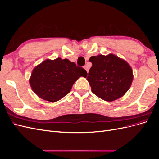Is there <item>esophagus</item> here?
<instances>
[{
	"mask_svg": "<svg viewBox=\"0 0 159 159\" xmlns=\"http://www.w3.org/2000/svg\"><path fill=\"white\" fill-rule=\"evenodd\" d=\"M84 69H85L86 71H87V72H88V71H89V68H88V67L87 66H84Z\"/></svg>",
	"mask_w": 159,
	"mask_h": 159,
	"instance_id": "obj_1",
	"label": "esophagus"
}]
</instances>
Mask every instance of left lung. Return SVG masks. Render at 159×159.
<instances>
[{
    "label": "left lung",
    "instance_id": "8db88e82",
    "mask_svg": "<svg viewBox=\"0 0 159 159\" xmlns=\"http://www.w3.org/2000/svg\"><path fill=\"white\" fill-rule=\"evenodd\" d=\"M92 66L87 80L91 91L107 102H113L125 93L133 79L131 66L113 54L91 56Z\"/></svg>",
    "mask_w": 159,
    "mask_h": 159
}]
</instances>
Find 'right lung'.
<instances>
[{
    "mask_svg": "<svg viewBox=\"0 0 159 159\" xmlns=\"http://www.w3.org/2000/svg\"><path fill=\"white\" fill-rule=\"evenodd\" d=\"M88 75L83 68L68 59H47L32 70L29 82L38 97L55 102L70 93L80 77Z\"/></svg>",
    "mask_w": 159,
    "mask_h": 159,
    "instance_id": "obj_1",
    "label": "right lung"
}]
</instances>
